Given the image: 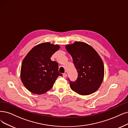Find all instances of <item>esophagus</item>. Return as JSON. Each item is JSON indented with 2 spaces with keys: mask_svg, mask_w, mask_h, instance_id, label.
<instances>
[{
  "mask_svg": "<svg viewBox=\"0 0 128 128\" xmlns=\"http://www.w3.org/2000/svg\"><path fill=\"white\" fill-rule=\"evenodd\" d=\"M66 76H67V74H66V73H64V74H63V78H65Z\"/></svg>",
  "mask_w": 128,
  "mask_h": 128,
  "instance_id": "1",
  "label": "esophagus"
}]
</instances>
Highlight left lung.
Here are the masks:
<instances>
[{
  "label": "left lung",
  "instance_id": "8db88e82",
  "mask_svg": "<svg viewBox=\"0 0 128 128\" xmlns=\"http://www.w3.org/2000/svg\"><path fill=\"white\" fill-rule=\"evenodd\" d=\"M66 49L71 55L78 73L74 82L70 81L72 90L80 95L95 92L103 81L104 68L102 59L93 47L85 42H75Z\"/></svg>",
  "mask_w": 128,
  "mask_h": 128
}]
</instances>
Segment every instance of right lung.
<instances>
[{"label": "right lung", "instance_id": "add662e5", "mask_svg": "<svg viewBox=\"0 0 128 128\" xmlns=\"http://www.w3.org/2000/svg\"><path fill=\"white\" fill-rule=\"evenodd\" d=\"M60 49L58 45L43 42L35 46L24 59L21 67V80L25 88L32 93L42 94L53 87L58 72V63L50 60Z\"/></svg>", "mask_w": 128, "mask_h": 128}]
</instances>
